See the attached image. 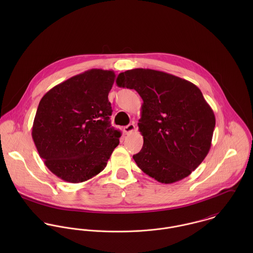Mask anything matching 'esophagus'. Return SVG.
<instances>
[{
    "label": "esophagus",
    "mask_w": 253,
    "mask_h": 253,
    "mask_svg": "<svg viewBox=\"0 0 253 253\" xmlns=\"http://www.w3.org/2000/svg\"><path fill=\"white\" fill-rule=\"evenodd\" d=\"M134 129H135V126H134L133 123H131V124H129V125H127V126H126L124 127V131H125L126 134L131 133Z\"/></svg>",
    "instance_id": "obj_1"
}]
</instances>
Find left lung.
<instances>
[{
    "label": "left lung",
    "instance_id": "8db88e82",
    "mask_svg": "<svg viewBox=\"0 0 253 253\" xmlns=\"http://www.w3.org/2000/svg\"><path fill=\"white\" fill-rule=\"evenodd\" d=\"M117 84L135 89L143 103L139 131L144 143L133 155L138 168L161 183L189 176L210 152L215 116L200 88L171 74L136 68L119 74Z\"/></svg>",
    "mask_w": 253,
    "mask_h": 253
}]
</instances>
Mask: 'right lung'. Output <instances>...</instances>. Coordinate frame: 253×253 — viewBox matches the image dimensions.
Listing matches in <instances>:
<instances>
[{
    "label": "right lung",
    "instance_id": "obj_1",
    "mask_svg": "<svg viewBox=\"0 0 253 253\" xmlns=\"http://www.w3.org/2000/svg\"><path fill=\"white\" fill-rule=\"evenodd\" d=\"M115 73L90 69L48 90L41 99L32 138L46 168L70 183L84 182L107 166L121 131L110 121Z\"/></svg>",
    "mask_w": 253,
    "mask_h": 253
}]
</instances>
